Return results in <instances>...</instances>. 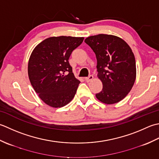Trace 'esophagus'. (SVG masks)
Wrapping results in <instances>:
<instances>
[{
  "label": "esophagus",
  "mask_w": 159,
  "mask_h": 159,
  "mask_svg": "<svg viewBox=\"0 0 159 159\" xmlns=\"http://www.w3.org/2000/svg\"><path fill=\"white\" fill-rule=\"evenodd\" d=\"M93 78H94V77L93 75H90L88 77H86L85 80H86V82H90L93 80Z\"/></svg>",
  "instance_id": "1"
}]
</instances>
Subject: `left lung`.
<instances>
[{
    "instance_id": "8db88e82",
    "label": "left lung",
    "mask_w": 159,
    "mask_h": 159,
    "mask_svg": "<svg viewBox=\"0 0 159 159\" xmlns=\"http://www.w3.org/2000/svg\"><path fill=\"white\" fill-rule=\"evenodd\" d=\"M84 42L95 53L98 77L103 84L102 91L96 94L97 99L106 104L121 101L131 90L137 76L131 48L123 39L113 35H92Z\"/></svg>"
}]
</instances>
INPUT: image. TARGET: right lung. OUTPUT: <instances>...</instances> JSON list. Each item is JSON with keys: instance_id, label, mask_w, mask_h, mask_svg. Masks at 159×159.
Wrapping results in <instances>:
<instances>
[{"instance_id": "right-lung-1", "label": "right lung", "mask_w": 159, "mask_h": 159, "mask_svg": "<svg viewBox=\"0 0 159 159\" xmlns=\"http://www.w3.org/2000/svg\"><path fill=\"white\" fill-rule=\"evenodd\" d=\"M84 37H50L39 43L28 62V75L39 98L53 108H61L73 99L80 81L69 59Z\"/></svg>"}]
</instances>
